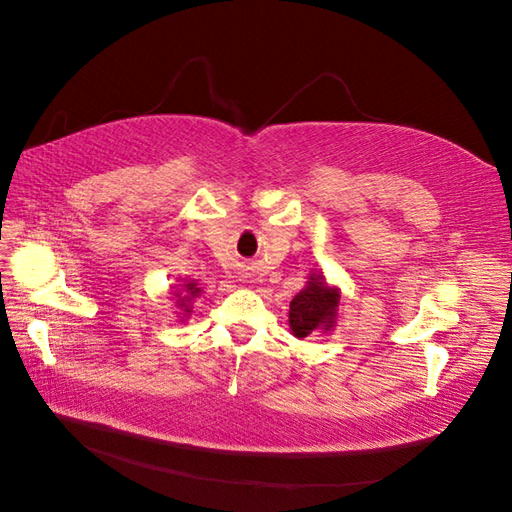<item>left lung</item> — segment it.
<instances>
[{
	"label": "left lung",
	"mask_w": 512,
	"mask_h": 512,
	"mask_svg": "<svg viewBox=\"0 0 512 512\" xmlns=\"http://www.w3.org/2000/svg\"><path fill=\"white\" fill-rule=\"evenodd\" d=\"M339 305V294L329 288L322 275L309 277L307 286L290 301V329L294 337H307L316 329H331Z\"/></svg>",
	"instance_id": "obj_1"
}]
</instances>
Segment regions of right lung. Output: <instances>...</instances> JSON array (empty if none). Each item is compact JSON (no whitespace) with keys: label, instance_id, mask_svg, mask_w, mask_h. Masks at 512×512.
Instances as JSON below:
<instances>
[{"label":"right lung","instance_id":"1","mask_svg":"<svg viewBox=\"0 0 512 512\" xmlns=\"http://www.w3.org/2000/svg\"><path fill=\"white\" fill-rule=\"evenodd\" d=\"M198 292H200V288H196V284H194V282H190V284H183V292H177V297H181L179 301H181V305L185 307V301L194 299ZM185 312H190V309L185 307Z\"/></svg>","mask_w":512,"mask_h":512}]
</instances>
